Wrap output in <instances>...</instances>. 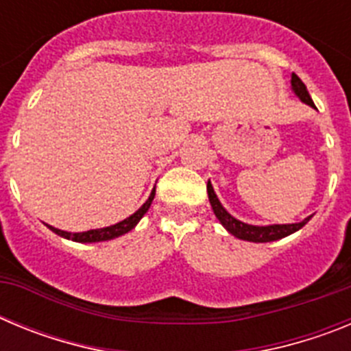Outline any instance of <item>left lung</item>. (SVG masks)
Returning <instances> with one entry per match:
<instances>
[{
    "label": "left lung",
    "instance_id": "8db88e82",
    "mask_svg": "<svg viewBox=\"0 0 351 351\" xmlns=\"http://www.w3.org/2000/svg\"><path fill=\"white\" fill-rule=\"evenodd\" d=\"M291 91L295 93V96L299 98L302 104L309 105V107L316 108L315 104H313L311 96H309L308 89L304 86L302 80L295 75V73H291ZM207 195H209V202L210 207H213L214 214H216V218L219 219L223 226L226 228L228 234H232L234 237L243 239V241H250V243H272V241H280V239L287 237V235L293 234V232L300 230L306 223L311 219V216H308L306 219H302L300 223H287V225H250V223H244L241 219L234 218L225 207L221 206L219 202L218 195L214 193V188L210 184V181L207 182Z\"/></svg>",
    "mask_w": 351,
    "mask_h": 351
}]
</instances>
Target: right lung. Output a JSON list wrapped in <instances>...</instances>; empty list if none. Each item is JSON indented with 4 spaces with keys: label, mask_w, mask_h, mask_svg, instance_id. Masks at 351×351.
Wrapping results in <instances>:
<instances>
[{
    "label": "right lung",
    "mask_w": 351,
    "mask_h": 351,
    "mask_svg": "<svg viewBox=\"0 0 351 351\" xmlns=\"http://www.w3.org/2000/svg\"><path fill=\"white\" fill-rule=\"evenodd\" d=\"M154 193H156V188H153L149 198L144 202V206L141 207L138 210L130 216V218L123 219V221L116 223V225H110V226H104V228H95V230H88V232H75V234H71V232H64L60 230V228H56V226L47 225L54 234H58L60 237L68 239V241H75V243H101V241H110V239H116L119 235H125L128 234L130 230H133L137 223L141 221L142 216L149 210L151 204H153V198Z\"/></svg>",
    "instance_id": "obj_1"
}]
</instances>
